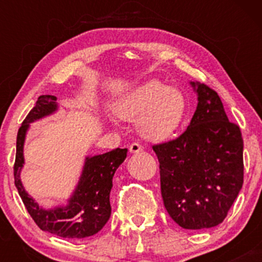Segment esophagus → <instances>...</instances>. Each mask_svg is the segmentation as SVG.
Returning <instances> with one entry per match:
<instances>
[{
    "label": "esophagus",
    "mask_w": 262,
    "mask_h": 262,
    "mask_svg": "<svg viewBox=\"0 0 262 262\" xmlns=\"http://www.w3.org/2000/svg\"><path fill=\"white\" fill-rule=\"evenodd\" d=\"M129 151H130L132 154H137V152L143 151V146H141L139 143H133L129 146Z\"/></svg>",
    "instance_id": "esophagus-1"
}]
</instances>
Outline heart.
Returning a JSON list of instances; mask_svg holds the SVG:
<instances>
[{
	"instance_id": "b5f03b06",
	"label": "heart",
	"mask_w": 262,
	"mask_h": 262,
	"mask_svg": "<svg viewBox=\"0 0 262 262\" xmlns=\"http://www.w3.org/2000/svg\"><path fill=\"white\" fill-rule=\"evenodd\" d=\"M186 98L181 91L158 80L143 83L117 103L116 112L129 122H139L146 139H169L181 127L186 116Z\"/></svg>"
}]
</instances>
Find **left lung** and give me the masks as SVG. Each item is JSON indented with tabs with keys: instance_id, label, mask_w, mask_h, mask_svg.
<instances>
[{
	"instance_id": "obj_1",
	"label": "left lung",
	"mask_w": 262,
	"mask_h": 262,
	"mask_svg": "<svg viewBox=\"0 0 262 262\" xmlns=\"http://www.w3.org/2000/svg\"><path fill=\"white\" fill-rule=\"evenodd\" d=\"M198 96L191 123L176 139L152 145L160 162L164 206L185 229L221 224L244 181L243 138L218 93L191 82Z\"/></svg>"
}]
</instances>
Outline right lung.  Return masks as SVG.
I'll list each match as a JSON object with an SVG mask.
<instances>
[{"instance_id":"obj_1","label":"right lung","mask_w":262,"mask_h":262,"mask_svg":"<svg viewBox=\"0 0 262 262\" xmlns=\"http://www.w3.org/2000/svg\"><path fill=\"white\" fill-rule=\"evenodd\" d=\"M58 110L56 97L43 95L26 117L17 134L14 185L27 210L41 230L61 237L81 239L98 233L111 217L110 193L114 172L127 158L128 149L117 148L101 155L87 156L80 181L73 196L64 207L43 209L29 196L20 182L19 175L25 164L23 145L29 123L49 116Z\"/></svg>"}]
</instances>
